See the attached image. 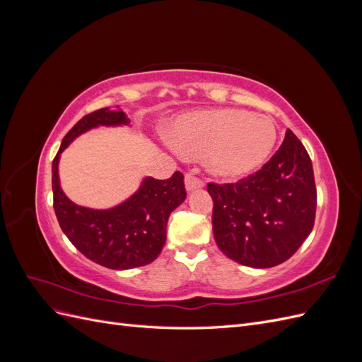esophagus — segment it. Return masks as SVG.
<instances>
[{"label": "esophagus", "instance_id": "esophagus-1", "mask_svg": "<svg viewBox=\"0 0 362 362\" xmlns=\"http://www.w3.org/2000/svg\"><path fill=\"white\" fill-rule=\"evenodd\" d=\"M185 189H187V192H193V190H198V189H202L204 187V181H201L199 178L193 177L192 173H187L185 175Z\"/></svg>", "mask_w": 362, "mask_h": 362}]
</instances>
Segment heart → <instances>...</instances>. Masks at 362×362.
Listing matches in <instances>:
<instances>
[{
    "label": "heart",
    "instance_id": "1",
    "mask_svg": "<svg viewBox=\"0 0 362 362\" xmlns=\"http://www.w3.org/2000/svg\"><path fill=\"white\" fill-rule=\"evenodd\" d=\"M169 133L173 146L189 156H204L206 169L223 178L243 177L258 169L278 137L269 116L238 108L181 115Z\"/></svg>",
    "mask_w": 362,
    "mask_h": 362
}]
</instances>
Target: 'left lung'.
<instances>
[{
  "label": "left lung",
  "mask_w": 362,
  "mask_h": 362,
  "mask_svg": "<svg viewBox=\"0 0 362 362\" xmlns=\"http://www.w3.org/2000/svg\"><path fill=\"white\" fill-rule=\"evenodd\" d=\"M213 234L223 254L254 269L287 261L313 231L317 192L313 163L286 131L281 148L257 173L237 184H208Z\"/></svg>",
  "instance_id": "8db88e82"
}]
</instances>
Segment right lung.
Instances as JSON below:
<instances>
[{
    "label": "right lung",
    "instance_id": "obj_1",
    "mask_svg": "<svg viewBox=\"0 0 362 362\" xmlns=\"http://www.w3.org/2000/svg\"><path fill=\"white\" fill-rule=\"evenodd\" d=\"M122 125H129V119L119 105L86 115L64 136L52 161L54 211L62 231L84 257L113 270L134 269L154 261L166 243L170 213L187 196L181 172H175L168 180L145 177L128 199L105 210L78 205L64 194L59 177L62 152L93 128Z\"/></svg>",
    "mask_w": 362,
    "mask_h": 362
}]
</instances>
